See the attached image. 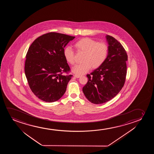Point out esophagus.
<instances>
[{"mask_svg":"<svg viewBox=\"0 0 154 154\" xmlns=\"http://www.w3.org/2000/svg\"><path fill=\"white\" fill-rule=\"evenodd\" d=\"M74 77H75L76 78H80L81 76H79V75H74Z\"/></svg>","mask_w":154,"mask_h":154,"instance_id":"obj_1","label":"esophagus"}]
</instances>
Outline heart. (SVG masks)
<instances>
[{
    "label": "heart",
    "instance_id": "1",
    "mask_svg": "<svg viewBox=\"0 0 154 154\" xmlns=\"http://www.w3.org/2000/svg\"><path fill=\"white\" fill-rule=\"evenodd\" d=\"M74 46L78 52L84 53L83 62L72 69V72L78 75L86 73L91 67L94 69L100 67L106 61L109 53V47L106 43L98 42L90 38H82ZM63 56L68 63L75 64V52L70 47H66L64 48Z\"/></svg>",
    "mask_w": 154,
    "mask_h": 154
}]
</instances>
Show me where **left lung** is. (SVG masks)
I'll list each match as a JSON object with an SVG mask.
<instances>
[{
  "label": "left lung",
  "instance_id": "obj_1",
  "mask_svg": "<svg viewBox=\"0 0 154 154\" xmlns=\"http://www.w3.org/2000/svg\"><path fill=\"white\" fill-rule=\"evenodd\" d=\"M106 38L109 53L102 65L87 74L88 80L82 88L87 99L91 103L101 104L112 99L124 85L128 56L122 45L109 35Z\"/></svg>",
  "mask_w": 154,
  "mask_h": 154
}]
</instances>
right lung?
Here are the masks:
<instances>
[{"instance_id": "1", "label": "right lung", "mask_w": 154, "mask_h": 154, "mask_svg": "<svg viewBox=\"0 0 154 154\" xmlns=\"http://www.w3.org/2000/svg\"><path fill=\"white\" fill-rule=\"evenodd\" d=\"M75 37L51 32L34 40L28 50L25 72L32 92L43 101L52 103L61 98L72 75L63 56V49Z\"/></svg>"}]
</instances>
